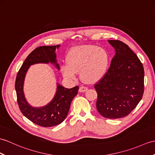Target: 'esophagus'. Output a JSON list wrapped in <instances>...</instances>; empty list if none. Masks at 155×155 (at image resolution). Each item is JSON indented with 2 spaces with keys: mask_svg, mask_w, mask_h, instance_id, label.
I'll use <instances>...</instances> for the list:
<instances>
[{
  "mask_svg": "<svg viewBox=\"0 0 155 155\" xmlns=\"http://www.w3.org/2000/svg\"><path fill=\"white\" fill-rule=\"evenodd\" d=\"M88 90V88L86 87V86H81L80 87H79V92H86V91Z\"/></svg>",
  "mask_w": 155,
  "mask_h": 155,
  "instance_id": "34e87169",
  "label": "esophagus"
}]
</instances>
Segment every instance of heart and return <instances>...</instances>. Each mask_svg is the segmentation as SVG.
<instances>
[{"label": "heart", "instance_id": "b5f03b06", "mask_svg": "<svg viewBox=\"0 0 155 155\" xmlns=\"http://www.w3.org/2000/svg\"><path fill=\"white\" fill-rule=\"evenodd\" d=\"M110 55L105 48L96 45H79L70 49L67 61L61 65V74L69 80H76L80 71L82 78L88 83L101 80L107 74Z\"/></svg>", "mask_w": 155, "mask_h": 155}]
</instances>
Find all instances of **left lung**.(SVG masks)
Wrapping results in <instances>:
<instances>
[{"label": "left lung", "mask_w": 155, "mask_h": 155, "mask_svg": "<svg viewBox=\"0 0 155 155\" xmlns=\"http://www.w3.org/2000/svg\"><path fill=\"white\" fill-rule=\"evenodd\" d=\"M115 49L107 74L94 88L98 94L96 108L104 117L127 116L141 100L144 92V69L138 57L119 40H108Z\"/></svg>", "instance_id": "obj_1"}]
</instances>
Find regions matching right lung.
Instances as JSON below:
<instances>
[{
    "label": "right lung",
    "mask_w": 155,
    "mask_h": 155,
    "mask_svg": "<svg viewBox=\"0 0 155 155\" xmlns=\"http://www.w3.org/2000/svg\"><path fill=\"white\" fill-rule=\"evenodd\" d=\"M60 45L40 46L35 49L27 57L17 74L15 89L17 102L20 110L29 120L41 127H53L59 125L64 120L70 108L72 100L78 94V86L66 88L57 83L55 94L51 101L42 107H34L29 104L24 92L25 77L31 65L38 63L54 64L59 70V64L56 59V49Z\"/></svg>",
    "instance_id": "1"
}]
</instances>
